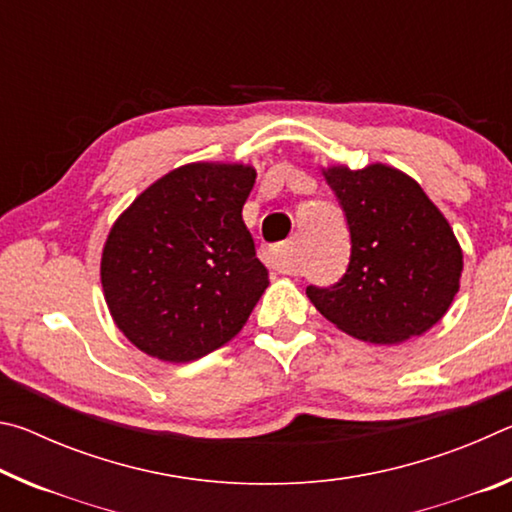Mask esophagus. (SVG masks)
<instances>
[{"label": "esophagus", "mask_w": 512, "mask_h": 512, "mask_svg": "<svg viewBox=\"0 0 512 512\" xmlns=\"http://www.w3.org/2000/svg\"><path fill=\"white\" fill-rule=\"evenodd\" d=\"M264 262L266 266H271L273 271H282V273L296 271V264H293V257H291V244L268 248L264 253Z\"/></svg>", "instance_id": "esophagus-1"}]
</instances>
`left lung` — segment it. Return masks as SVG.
<instances>
[{
	"label": "left lung",
	"mask_w": 512,
	"mask_h": 512,
	"mask_svg": "<svg viewBox=\"0 0 512 512\" xmlns=\"http://www.w3.org/2000/svg\"><path fill=\"white\" fill-rule=\"evenodd\" d=\"M350 228L348 271L307 296L341 332L377 345L422 336L461 287L463 250L422 187L388 164L323 169Z\"/></svg>",
	"instance_id": "obj_1"
}]
</instances>
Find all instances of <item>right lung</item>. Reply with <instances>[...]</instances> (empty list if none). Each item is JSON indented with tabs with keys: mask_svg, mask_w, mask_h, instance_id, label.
Here are the masks:
<instances>
[{
	"mask_svg": "<svg viewBox=\"0 0 512 512\" xmlns=\"http://www.w3.org/2000/svg\"><path fill=\"white\" fill-rule=\"evenodd\" d=\"M255 169L192 162L164 173L119 214L101 253V287L135 348L187 363L228 343L268 287L241 210Z\"/></svg>",
	"mask_w": 512,
	"mask_h": 512,
	"instance_id": "right-lung-1",
	"label": "right lung"
}]
</instances>
